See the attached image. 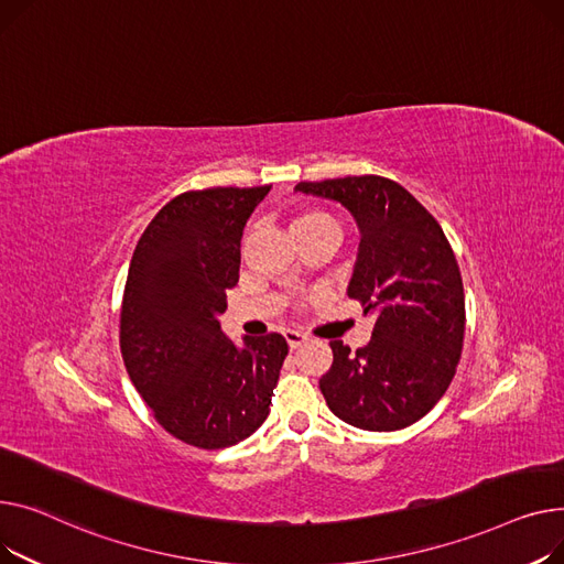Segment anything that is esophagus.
<instances>
[{
  "mask_svg": "<svg viewBox=\"0 0 564 564\" xmlns=\"http://www.w3.org/2000/svg\"><path fill=\"white\" fill-rule=\"evenodd\" d=\"M284 339H286V344H289V348H291V350H297V348L305 346V344L310 341V337H307V335H303V333H297V329H286V333H284Z\"/></svg>",
  "mask_w": 564,
  "mask_h": 564,
  "instance_id": "34e87169",
  "label": "esophagus"
}]
</instances>
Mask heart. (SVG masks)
<instances>
[{"label":"heart","instance_id":"b5f03b06","mask_svg":"<svg viewBox=\"0 0 564 564\" xmlns=\"http://www.w3.org/2000/svg\"><path fill=\"white\" fill-rule=\"evenodd\" d=\"M316 227H333V229H337L333 216H327L321 209H303V212H297L291 218V231H293V235H297V231L316 229Z\"/></svg>","mask_w":564,"mask_h":564}]
</instances>
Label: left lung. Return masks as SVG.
<instances>
[{"instance_id": "obj_1", "label": "left lung", "mask_w": 564, "mask_h": 564, "mask_svg": "<svg viewBox=\"0 0 564 564\" xmlns=\"http://www.w3.org/2000/svg\"><path fill=\"white\" fill-rule=\"evenodd\" d=\"M295 191L341 203L361 231L348 295L373 314L371 341L350 352L329 341L318 380L341 421L391 433L446 393L465 341V289L444 229L401 184L380 175L301 182Z\"/></svg>"}]
</instances>
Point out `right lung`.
I'll return each instance as SVG.
<instances>
[{
	"label": "right lung",
	"mask_w": 564,
	"mask_h": 564,
	"mask_svg": "<svg viewBox=\"0 0 564 564\" xmlns=\"http://www.w3.org/2000/svg\"><path fill=\"white\" fill-rule=\"evenodd\" d=\"M271 186L186 191L145 227L129 263L120 350L159 425L184 444L227 448L271 412L282 335L227 339L218 316L239 282L243 227Z\"/></svg>",
	"instance_id": "right-lung-1"
}]
</instances>
